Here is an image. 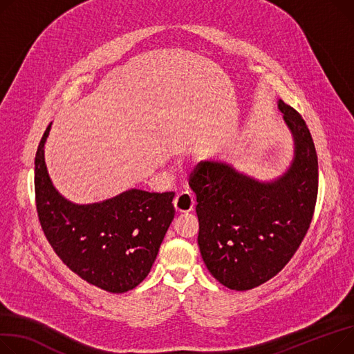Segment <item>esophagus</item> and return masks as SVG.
I'll return each mask as SVG.
<instances>
[{
	"label": "esophagus",
	"mask_w": 354,
	"mask_h": 354,
	"mask_svg": "<svg viewBox=\"0 0 354 354\" xmlns=\"http://www.w3.org/2000/svg\"><path fill=\"white\" fill-rule=\"evenodd\" d=\"M174 206L176 212H180V214H186V212H191L195 207V198L191 192H180L175 199H174Z\"/></svg>",
	"instance_id": "esophagus-1"
}]
</instances>
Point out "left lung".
Listing matches in <instances>:
<instances>
[{
    "label": "left lung",
    "mask_w": 354,
    "mask_h": 354,
    "mask_svg": "<svg viewBox=\"0 0 354 354\" xmlns=\"http://www.w3.org/2000/svg\"><path fill=\"white\" fill-rule=\"evenodd\" d=\"M277 105L295 140V158L283 175L261 182L229 163L202 160L189 176L202 259L232 290L261 286L283 269L315 214L319 167L310 131L296 109L281 100Z\"/></svg>",
    "instance_id": "obj_1"
}]
</instances>
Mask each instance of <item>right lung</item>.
I'll use <instances>...</instances> for the list:
<instances>
[{
    "label": "right lung",
    "mask_w": 354,
    "mask_h": 354,
    "mask_svg": "<svg viewBox=\"0 0 354 354\" xmlns=\"http://www.w3.org/2000/svg\"><path fill=\"white\" fill-rule=\"evenodd\" d=\"M45 129L35 155V203L41 227L61 261L88 283L124 293L142 281L175 216L174 192L131 189L77 205L55 189L44 159Z\"/></svg>",
    "instance_id": "right-lung-1"
}]
</instances>
